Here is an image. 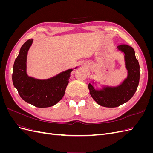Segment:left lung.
<instances>
[{
	"label": "left lung",
	"mask_w": 153,
	"mask_h": 153,
	"mask_svg": "<svg viewBox=\"0 0 153 153\" xmlns=\"http://www.w3.org/2000/svg\"><path fill=\"white\" fill-rule=\"evenodd\" d=\"M117 48L124 54L127 76L117 86L101 85L99 82H94V80L88 86L90 94L96 102L108 108L117 107L130 100L135 93L140 80V66L135 57V50L126 45H119Z\"/></svg>",
	"instance_id": "1"
}]
</instances>
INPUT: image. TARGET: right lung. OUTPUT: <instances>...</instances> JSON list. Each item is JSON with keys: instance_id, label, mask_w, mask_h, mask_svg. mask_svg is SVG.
I'll return each mask as SVG.
<instances>
[{"instance_id": "obj_1", "label": "right lung", "mask_w": 153, "mask_h": 153, "mask_svg": "<svg viewBox=\"0 0 153 153\" xmlns=\"http://www.w3.org/2000/svg\"><path fill=\"white\" fill-rule=\"evenodd\" d=\"M32 43L33 39H29L20 50L13 65V83L21 98L27 103L38 108L50 107L63 98L71 73L78 66L47 79H38L29 76L27 72V58Z\"/></svg>"}]
</instances>
